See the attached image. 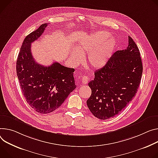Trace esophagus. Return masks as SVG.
<instances>
[{
  "label": "esophagus",
  "mask_w": 158,
  "mask_h": 158,
  "mask_svg": "<svg viewBox=\"0 0 158 158\" xmlns=\"http://www.w3.org/2000/svg\"><path fill=\"white\" fill-rule=\"evenodd\" d=\"M89 80V77H88V76H83L82 77V84H87Z\"/></svg>",
  "instance_id": "obj_1"
}]
</instances>
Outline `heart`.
Listing matches in <instances>:
<instances>
[{
    "mask_svg": "<svg viewBox=\"0 0 158 158\" xmlns=\"http://www.w3.org/2000/svg\"><path fill=\"white\" fill-rule=\"evenodd\" d=\"M116 40L106 31L94 33L83 38L72 54L74 63L82 60V55L86 54L85 62L93 69L102 68L107 63L116 47Z\"/></svg>",
    "mask_w": 158,
    "mask_h": 158,
    "instance_id": "heart-1",
    "label": "heart"
}]
</instances>
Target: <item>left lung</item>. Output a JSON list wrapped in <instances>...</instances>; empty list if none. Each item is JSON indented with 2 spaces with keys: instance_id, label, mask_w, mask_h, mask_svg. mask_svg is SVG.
<instances>
[{
  "instance_id": "left-lung-1",
  "label": "left lung",
  "mask_w": 158,
  "mask_h": 158,
  "mask_svg": "<svg viewBox=\"0 0 158 158\" xmlns=\"http://www.w3.org/2000/svg\"><path fill=\"white\" fill-rule=\"evenodd\" d=\"M142 70L139 50L128 36L127 48L114 52L88 84L91 95L87 105L93 115L106 120L123 110L137 91Z\"/></svg>"
}]
</instances>
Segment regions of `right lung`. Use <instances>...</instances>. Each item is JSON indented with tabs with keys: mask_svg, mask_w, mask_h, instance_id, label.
Returning a JSON list of instances; mask_svg holds the SVG:
<instances>
[{
	"mask_svg": "<svg viewBox=\"0 0 158 158\" xmlns=\"http://www.w3.org/2000/svg\"><path fill=\"white\" fill-rule=\"evenodd\" d=\"M48 23L41 24L24 40L16 62L17 76L27 103L36 111L51 113L64 102L76 88L74 69L54 62L38 64L32 56L31 44L44 33Z\"/></svg>",
	"mask_w": 158,
	"mask_h": 158,
	"instance_id": "1",
	"label": "right lung"
}]
</instances>
